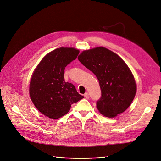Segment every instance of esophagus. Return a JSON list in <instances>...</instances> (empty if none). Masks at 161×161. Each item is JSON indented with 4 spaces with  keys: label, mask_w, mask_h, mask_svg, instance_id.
<instances>
[{
    "label": "esophagus",
    "mask_w": 161,
    "mask_h": 161,
    "mask_svg": "<svg viewBox=\"0 0 161 161\" xmlns=\"http://www.w3.org/2000/svg\"><path fill=\"white\" fill-rule=\"evenodd\" d=\"M84 97H85V98H86L87 99H89V93H88V92H86V93L84 94Z\"/></svg>",
    "instance_id": "34e87169"
}]
</instances>
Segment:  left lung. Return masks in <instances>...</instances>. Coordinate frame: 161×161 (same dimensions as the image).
<instances>
[{"mask_svg": "<svg viewBox=\"0 0 161 161\" xmlns=\"http://www.w3.org/2000/svg\"><path fill=\"white\" fill-rule=\"evenodd\" d=\"M78 58L98 80L101 97L97 108L99 112L115 117L125 112L136 95V84L123 59L104 47L83 51Z\"/></svg>", "mask_w": 161, "mask_h": 161, "instance_id": "obj_1", "label": "left lung"}]
</instances>
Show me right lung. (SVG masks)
Listing matches in <instances>:
<instances>
[{
  "mask_svg": "<svg viewBox=\"0 0 161 161\" xmlns=\"http://www.w3.org/2000/svg\"><path fill=\"white\" fill-rule=\"evenodd\" d=\"M79 53L73 47L57 48L42 58L32 75L31 99L40 112L51 119L63 117L69 112L72 104L84 98L73 84L64 79L65 67Z\"/></svg>",
  "mask_w": 161,
  "mask_h": 161,
  "instance_id": "obj_1",
  "label": "right lung"
}]
</instances>
